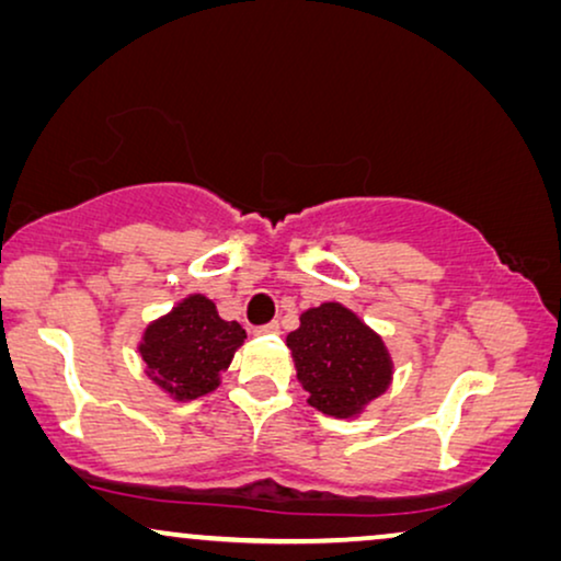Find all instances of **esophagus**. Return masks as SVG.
I'll return each instance as SVG.
<instances>
[{
	"label": "esophagus",
	"mask_w": 561,
	"mask_h": 561,
	"mask_svg": "<svg viewBox=\"0 0 561 561\" xmlns=\"http://www.w3.org/2000/svg\"><path fill=\"white\" fill-rule=\"evenodd\" d=\"M254 333H256V335H279V325H277V322H270V325L256 328Z\"/></svg>",
	"instance_id": "esophagus-1"
}]
</instances>
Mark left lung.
Listing matches in <instances>:
<instances>
[{
	"instance_id": "1",
	"label": "left lung",
	"mask_w": 561,
	"mask_h": 561,
	"mask_svg": "<svg viewBox=\"0 0 561 561\" xmlns=\"http://www.w3.org/2000/svg\"><path fill=\"white\" fill-rule=\"evenodd\" d=\"M287 348L307 404L335 420H356L393 381L383 337L341 302H322L299 314Z\"/></svg>"
}]
</instances>
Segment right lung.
Segmentation results:
<instances>
[{"label":"right lung","mask_w":561,"mask_h":561,"mask_svg":"<svg viewBox=\"0 0 561 561\" xmlns=\"http://www.w3.org/2000/svg\"><path fill=\"white\" fill-rule=\"evenodd\" d=\"M247 330L224 320L205 295H187L141 330L137 353L149 381L178 404L205 397L220 386Z\"/></svg>","instance_id":"right-lung-1"}]
</instances>
